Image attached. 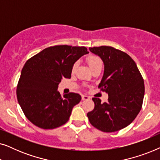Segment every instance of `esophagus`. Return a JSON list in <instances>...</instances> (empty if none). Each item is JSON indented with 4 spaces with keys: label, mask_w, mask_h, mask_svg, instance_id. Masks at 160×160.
Instances as JSON below:
<instances>
[{
    "label": "esophagus",
    "mask_w": 160,
    "mask_h": 160,
    "mask_svg": "<svg viewBox=\"0 0 160 160\" xmlns=\"http://www.w3.org/2000/svg\"><path fill=\"white\" fill-rule=\"evenodd\" d=\"M82 100H87L90 99V98H89V96H87V95H82Z\"/></svg>",
    "instance_id": "obj_1"
}]
</instances>
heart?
<instances>
[{"instance_id": "heart-1", "label": "heart", "mask_w": 160, "mask_h": 160, "mask_svg": "<svg viewBox=\"0 0 160 160\" xmlns=\"http://www.w3.org/2000/svg\"><path fill=\"white\" fill-rule=\"evenodd\" d=\"M87 62L88 63L89 68H90L91 70H93L95 68L98 66H102V62L99 57L95 56V55H89L87 58ZM78 65V62H75L73 65V68L72 70L74 71Z\"/></svg>"}]
</instances>
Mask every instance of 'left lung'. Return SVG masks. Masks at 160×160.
<instances>
[{
	"label": "left lung",
	"instance_id": "left-lung-1",
	"mask_svg": "<svg viewBox=\"0 0 160 160\" xmlns=\"http://www.w3.org/2000/svg\"><path fill=\"white\" fill-rule=\"evenodd\" d=\"M101 58L104 73L98 88L108 95L102 103L93 98L95 108L87 113L91 124L98 130L112 132L126 128L141 111L144 97L143 77L135 61L125 52L111 47H89Z\"/></svg>",
	"mask_w": 160,
	"mask_h": 160
}]
</instances>
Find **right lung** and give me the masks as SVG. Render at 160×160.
<instances>
[{"label": "right lung", "instance_id": "obj_1", "mask_svg": "<svg viewBox=\"0 0 160 160\" xmlns=\"http://www.w3.org/2000/svg\"><path fill=\"white\" fill-rule=\"evenodd\" d=\"M88 53L84 47L54 46L26 62L17 84V97L30 122L49 130L68 121L72 109L82 97L73 92L62 97L58 91V84L62 78L71 77L74 63Z\"/></svg>", "mask_w": 160, "mask_h": 160}]
</instances>
